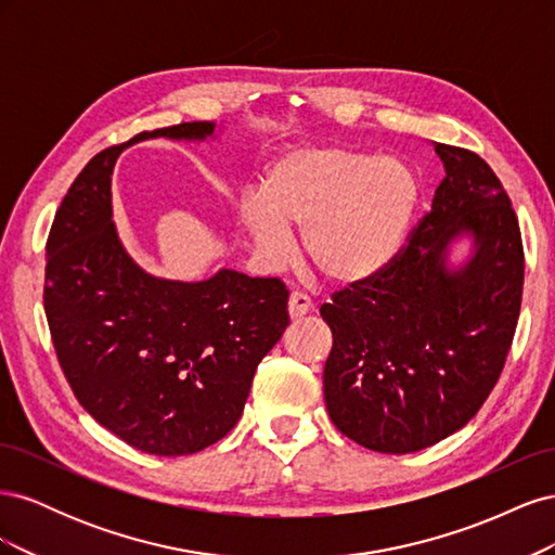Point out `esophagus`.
<instances>
[{"mask_svg":"<svg viewBox=\"0 0 555 555\" xmlns=\"http://www.w3.org/2000/svg\"><path fill=\"white\" fill-rule=\"evenodd\" d=\"M312 310H314V306H312V298H310L308 294L294 292V294L289 296V317H292V319L304 317V314H308V312H312Z\"/></svg>","mask_w":555,"mask_h":555,"instance_id":"1","label":"esophagus"}]
</instances>
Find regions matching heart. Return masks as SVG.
Wrapping results in <instances>:
<instances>
[{"mask_svg": "<svg viewBox=\"0 0 555 555\" xmlns=\"http://www.w3.org/2000/svg\"><path fill=\"white\" fill-rule=\"evenodd\" d=\"M416 206L418 180L408 164L340 145H306L273 159L241 220L263 261L287 259L289 229H304L317 271L335 284H357L398 257Z\"/></svg>", "mask_w": 555, "mask_h": 555, "instance_id": "b5f03b06", "label": "heart"}]
</instances>
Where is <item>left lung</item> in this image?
I'll return each instance as SVG.
<instances>
[{
	"label": "left lung",
	"mask_w": 555,
	"mask_h": 555,
	"mask_svg": "<svg viewBox=\"0 0 555 555\" xmlns=\"http://www.w3.org/2000/svg\"><path fill=\"white\" fill-rule=\"evenodd\" d=\"M433 145L447 176L408 247L319 310L333 333L331 422L379 453L438 444L479 412L509 354L524 294V243L498 176L469 150ZM461 237L474 251L451 267Z\"/></svg>",
	"instance_id": "1"
}]
</instances>
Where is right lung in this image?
I'll return each instance as SVG.
<instances>
[{
  "instance_id": "right-lung-1",
  "label": "right lung",
  "mask_w": 555,
  "mask_h": 555,
  "mask_svg": "<svg viewBox=\"0 0 555 555\" xmlns=\"http://www.w3.org/2000/svg\"><path fill=\"white\" fill-rule=\"evenodd\" d=\"M162 137L215 139V122L143 131L88 162L50 229L43 306L80 405L133 449L188 456L238 424L257 365L289 326V292L231 268L166 280L129 257L111 176L125 147Z\"/></svg>"
}]
</instances>
